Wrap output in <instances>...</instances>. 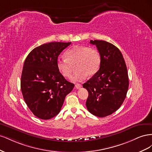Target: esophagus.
<instances>
[{
	"instance_id": "esophagus-1",
	"label": "esophagus",
	"mask_w": 152,
	"mask_h": 152,
	"mask_svg": "<svg viewBox=\"0 0 152 152\" xmlns=\"http://www.w3.org/2000/svg\"><path fill=\"white\" fill-rule=\"evenodd\" d=\"M81 87H82V85L80 84H77L75 85V88L77 89H80Z\"/></svg>"
}]
</instances>
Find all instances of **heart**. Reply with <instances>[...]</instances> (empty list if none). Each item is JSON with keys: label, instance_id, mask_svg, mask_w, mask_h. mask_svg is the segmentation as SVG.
<instances>
[{"label": "heart", "instance_id": "obj_1", "mask_svg": "<svg viewBox=\"0 0 152 152\" xmlns=\"http://www.w3.org/2000/svg\"><path fill=\"white\" fill-rule=\"evenodd\" d=\"M65 59H58L57 68L62 76L70 78L75 66L77 72L72 79L73 82L82 81L87 75H94L99 70L102 61L97 49L86 46H73L65 52Z\"/></svg>", "mask_w": 152, "mask_h": 152}]
</instances>
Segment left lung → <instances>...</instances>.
<instances>
[{
    "mask_svg": "<svg viewBox=\"0 0 152 152\" xmlns=\"http://www.w3.org/2000/svg\"><path fill=\"white\" fill-rule=\"evenodd\" d=\"M101 54L99 70L83 84L89 93L86 101L88 111L104 117L117 110L126 97L129 87L127 66L121 52L104 40H90Z\"/></svg>",
    "mask_w": 152,
    "mask_h": 152,
    "instance_id": "1",
    "label": "left lung"
}]
</instances>
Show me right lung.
Here are the masks:
<instances>
[{
	"mask_svg": "<svg viewBox=\"0 0 152 152\" xmlns=\"http://www.w3.org/2000/svg\"><path fill=\"white\" fill-rule=\"evenodd\" d=\"M71 42H54L34 49L26 57L21 77L25 102L35 116L48 120L60 112L74 84L58 71V56Z\"/></svg>",
	"mask_w": 152,
	"mask_h": 152,
	"instance_id": "right-lung-1",
	"label": "right lung"
}]
</instances>
